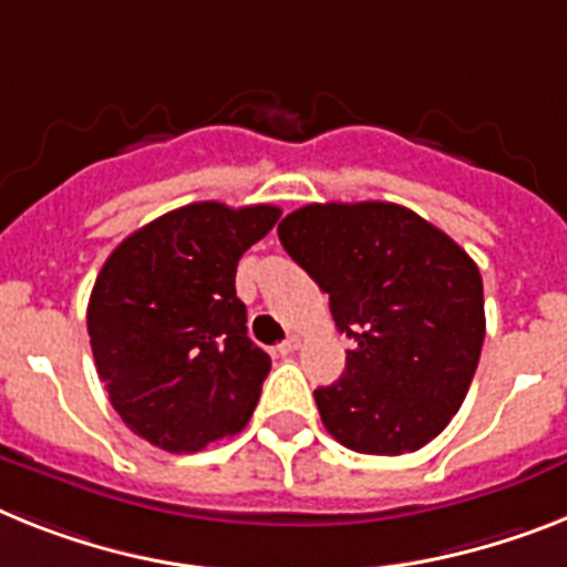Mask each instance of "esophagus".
Masks as SVG:
<instances>
[{"instance_id": "34e87169", "label": "esophagus", "mask_w": 567, "mask_h": 567, "mask_svg": "<svg viewBox=\"0 0 567 567\" xmlns=\"http://www.w3.org/2000/svg\"><path fill=\"white\" fill-rule=\"evenodd\" d=\"M299 346H302V340H299V337H288V340L279 346V351H282V354H293V351H299Z\"/></svg>"}]
</instances>
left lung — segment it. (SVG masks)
Wrapping results in <instances>:
<instances>
[{
	"instance_id": "left-lung-1",
	"label": "left lung",
	"mask_w": 567,
	"mask_h": 567,
	"mask_svg": "<svg viewBox=\"0 0 567 567\" xmlns=\"http://www.w3.org/2000/svg\"><path fill=\"white\" fill-rule=\"evenodd\" d=\"M276 233L354 340L342 378L313 392L326 430L365 455L430 444L482 357L484 288L467 250L389 202L308 204Z\"/></svg>"
}]
</instances>
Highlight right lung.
Wrapping results in <instances>:
<instances>
[{
  "instance_id": "obj_1",
  "label": "right lung",
  "mask_w": 567,
  "mask_h": 567,
  "mask_svg": "<svg viewBox=\"0 0 567 567\" xmlns=\"http://www.w3.org/2000/svg\"><path fill=\"white\" fill-rule=\"evenodd\" d=\"M279 207L195 202L114 247L89 299V337L109 401L135 435L198 453L245 430L270 372L247 337L236 265Z\"/></svg>"
}]
</instances>
